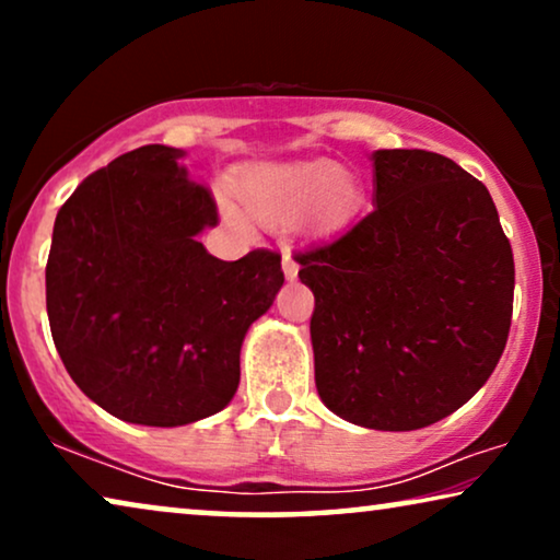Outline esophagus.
I'll use <instances>...</instances> for the list:
<instances>
[{"label":"esophagus","mask_w":560,"mask_h":560,"mask_svg":"<svg viewBox=\"0 0 560 560\" xmlns=\"http://www.w3.org/2000/svg\"><path fill=\"white\" fill-rule=\"evenodd\" d=\"M282 272H285L288 280L298 278V259H295L293 249H290V247L282 249Z\"/></svg>","instance_id":"1"}]
</instances>
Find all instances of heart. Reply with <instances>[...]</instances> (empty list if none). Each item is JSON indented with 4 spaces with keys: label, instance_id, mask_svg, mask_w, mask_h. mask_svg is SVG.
Here are the masks:
<instances>
[{
    "label": "heart",
    "instance_id": "1",
    "mask_svg": "<svg viewBox=\"0 0 560 560\" xmlns=\"http://www.w3.org/2000/svg\"><path fill=\"white\" fill-rule=\"evenodd\" d=\"M236 194L259 221L293 226L303 217L316 229L343 224L357 209L359 183L328 160L262 165L244 173Z\"/></svg>",
    "mask_w": 560,
    "mask_h": 560
}]
</instances>
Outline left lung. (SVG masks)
<instances>
[{
  "label": "left lung",
  "mask_w": 560,
  "mask_h": 560,
  "mask_svg": "<svg viewBox=\"0 0 560 560\" xmlns=\"http://www.w3.org/2000/svg\"><path fill=\"white\" fill-rule=\"evenodd\" d=\"M374 209L298 252L313 290L316 387L374 431L451 416L508 343L515 259L487 186L428 150H377Z\"/></svg>",
  "instance_id": "1"
}]
</instances>
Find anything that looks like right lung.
<instances>
[{
	"label": "right lung",
	"instance_id": "right-lung-1",
	"mask_svg": "<svg viewBox=\"0 0 560 560\" xmlns=\"http://www.w3.org/2000/svg\"><path fill=\"white\" fill-rule=\"evenodd\" d=\"M180 150L144 144L60 206L45 267L50 334L71 380L137 425L196 423L240 387L247 328L285 282L280 255L224 262L196 240L219 224Z\"/></svg>",
	"mask_w": 560,
	"mask_h": 560
}]
</instances>
